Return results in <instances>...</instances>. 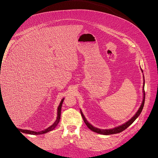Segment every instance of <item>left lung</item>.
I'll return each instance as SVG.
<instances>
[{
  "label": "left lung",
  "mask_w": 158,
  "mask_h": 158,
  "mask_svg": "<svg viewBox=\"0 0 158 158\" xmlns=\"http://www.w3.org/2000/svg\"><path fill=\"white\" fill-rule=\"evenodd\" d=\"M141 70L143 73V71L141 69ZM143 78H144V82H143V99H142V102L141 106L140 107V108L138 109V110L137 111V112L135 113V115H134L130 120L128 121L127 122H126L125 123L123 124V125L117 127H114L113 128L111 129H100L98 128H96L94 127L93 125H91V124L87 121V119L85 118V117H84V114L82 113V111L80 110V113H81V115H82V118H83V120L85 123V125L86 126L90 129L91 131H92L95 132H97L98 134H100V135H113V134H117V133H119L123 131H125L126 128H127L129 126L133 123V122L135 121L136 119L138 117V116L140 115L143 107H144V102H145V92H144V84H145V81H144V76L143 75Z\"/></svg>",
  "instance_id": "1"
}]
</instances>
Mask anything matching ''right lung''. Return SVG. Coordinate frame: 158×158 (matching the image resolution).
<instances>
[{
    "mask_svg": "<svg viewBox=\"0 0 158 158\" xmlns=\"http://www.w3.org/2000/svg\"><path fill=\"white\" fill-rule=\"evenodd\" d=\"M64 99V98L62 99L60 103H59V106L58 108H57V117H56V119L55 121L54 122V123L52 124V125H51L50 127H49L45 129V130L40 131V132L29 131V130H22V129H20L22 132L26 133V134H30V135H42V134L47 133V132H48L49 131H51L53 130V129L55 128V127L57 126V125H58V123L60 121V113H61V107H62V105H63Z\"/></svg>",
    "mask_w": 158,
    "mask_h": 158,
    "instance_id": "obj_1",
    "label": "right lung"
}]
</instances>
